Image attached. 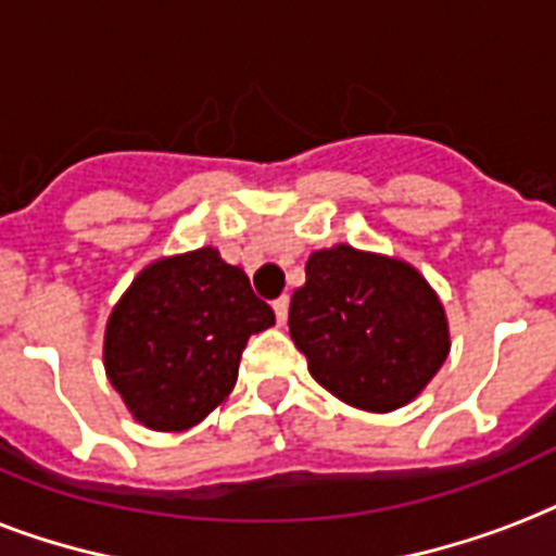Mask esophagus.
<instances>
[{
	"label": "esophagus",
	"instance_id": "esophagus-1",
	"mask_svg": "<svg viewBox=\"0 0 556 556\" xmlns=\"http://www.w3.org/2000/svg\"><path fill=\"white\" fill-rule=\"evenodd\" d=\"M274 314H277L279 326L288 320V296H279L277 303H274Z\"/></svg>",
	"mask_w": 556,
	"mask_h": 556
}]
</instances>
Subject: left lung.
Returning a JSON list of instances; mask_svg holds the SVG:
<instances>
[{"label":"left lung","mask_w":556,"mask_h":556,"mask_svg":"<svg viewBox=\"0 0 556 556\" xmlns=\"http://www.w3.org/2000/svg\"><path fill=\"white\" fill-rule=\"evenodd\" d=\"M288 329L312 378L366 413L415 401L450 355L447 314L421 270L352 244L308 256Z\"/></svg>","instance_id":"left-lung-1"}]
</instances>
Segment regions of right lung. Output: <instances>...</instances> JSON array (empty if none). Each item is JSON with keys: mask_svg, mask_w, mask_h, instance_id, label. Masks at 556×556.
<instances>
[{"mask_svg": "<svg viewBox=\"0 0 556 556\" xmlns=\"http://www.w3.org/2000/svg\"><path fill=\"white\" fill-rule=\"evenodd\" d=\"M270 326V305L216 248L161 256L109 314L106 378L138 424L155 432L190 430L225 404L244 343Z\"/></svg>", "mask_w": 556, "mask_h": 556, "instance_id": "1", "label": "right lung"}]
</instances>
